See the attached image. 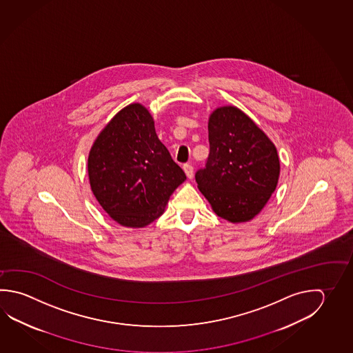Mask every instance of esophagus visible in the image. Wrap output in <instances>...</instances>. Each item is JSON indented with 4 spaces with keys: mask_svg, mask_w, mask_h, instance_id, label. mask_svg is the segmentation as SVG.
Returning <instances> with one entry per match:
<instances>
[{
    "mask_svg": "<svg viewBox=\"0 0 353 353\" xmlns=\"http://www.w3.org/2000/svg\"><path fill=\"white\" fill-rule=\"evenodd\" d=\"M184 172H185L186 176L189 178V179H192V175H194V168H192V164H184Z\"/></svg>",
    "mask_w": 353,
    "mask_h": 353,
    "instance_id": "esophagus-1",
    "label": "esophagus"
}]
</instances>
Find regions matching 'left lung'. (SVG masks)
Here are the masks:
<instances>
[{"label": "left lung", "mask_w": 353, "mask_h": 353, "mask_svg": "<svg viewBox=\"0 0 353 353\" xmlns=\"http://www.w3.org/2000/svg\"><path fill=\"white\" fill-rule=\"evenodd\" d=\"M208 129L210 152L195 173L198 188L220 218L249 221L275 192L280 175L275 145L235 107L216 109Z\"/></svg>", "instance_id": "obj_1"}]
</instances>
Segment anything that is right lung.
Listing matches in <instances>:
<instances>
[{
  "label": "right lung",
  "mask_w": 353,
  "mask_h": 353,
  "mask_svg": "<svg viewBox=\"0 0 353 353\" xmlns=\"http://www.w3.org/2000/svg\"><path fill=\"white\" fill-rule=\"evenodd\" d=\"M88 174L103 209L130 228L159 218L169 196L186 179L155 133L153 118L138 103L122 109L98 135Z\"/></svg>",
  "instance_id": "obj_1"
}]
</instances>
